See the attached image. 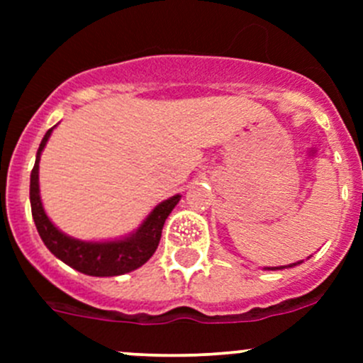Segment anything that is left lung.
<instances>
[{
  "label": "left lung",
  "mask_w": 363,
  "mask_h": 363,
  "mask_svg": "<svg viewBox=\"0 0 363 363\" xmlns=\"http://www.w3.org/2000/svg\"><path fill=\"white\" fill-rule=\"evenodd\" d=\"M300 263V262H298ZM294 265H296V263H294ZM294 265H291V267H294Z\"/></svg>",
  "instance_id": "1"
}]
</instances>
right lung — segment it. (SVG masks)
<instances>
[{"label":"right lung","mask_w":363,"mask_h":363,"mask_svg":"<svg viewBox=\"0 0 363 363\" xmlns=\"http://www.w3.org/2000/svg\"><path fill=\"white\" fill-rule=\"evenodd\" d=\"M50 133H52V128L42 138V144H40L38 152H36L35 167L31 170V184H29L31 214L43 244L61 262H65L72 269L79 270V272L87 274V276H121V274L131 272V270L144 265L155 255L161 239V230H163L164 219L168 218L172 208L177 205L181 196L175 195L172 199L161 202L147 216L144 225L133 235L124 240H113V242H84V240L72 239V237L60 232L50 223V219L47 218L45 211L42 207V200H40L38 163L40 155H42L47 140H49Z\"/></svg>","instance_id":"1"}]
</instances>
